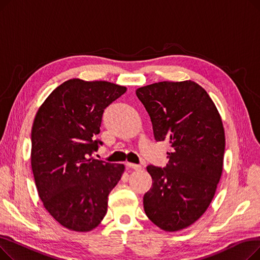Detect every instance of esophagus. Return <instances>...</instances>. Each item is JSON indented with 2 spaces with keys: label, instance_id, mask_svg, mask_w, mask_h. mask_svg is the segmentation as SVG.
<instances>
[{
  "label": "esophagus",
  "instance_id": "34e87169",
  "mask_svg": "<svg viewBox=\"0 0 260 260\" xmlns=\"http://www.w3.org/2000/svg\"><path fill=\"white\" fill-rule=\"evenodd\" d=\"M126 166H127L128 168L133 169V170H136V171H138V170H141V169H142V167H141L140 165H135V163H131V162H127Z\"/></svg>",
  "mask_w": 260,
  "mask_h": 260
}]
</instances>
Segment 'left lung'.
Masks as SVG:
<instances>
[{
  "label": "left lung",
  "instance_id": "obj_1",
  "mask_svg": "<svg viewBox=\"0 0 260 260\" xmlns=\"http://www.w3.org/2000/svg\"><path fill=\"white\" fill-rule=\"evenodd\" d=\"M156 141H169L167 168L148 166L151 189L143 197L148 219L166 232L196 222L211 204L221 178L225 136L209 93L192 80L139 87Z\"/></svg>",
  "mask_w": 260,
  "mask_h": 260
}]
</instances>
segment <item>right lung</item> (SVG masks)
I'll return each mask as SVG.
<instances>
[{"mask_svg":"<svg viewBox=\"0 0 260 260\" xmlns=\"http://www.w3.org/2000/svg\"><path fill=\"white\" fill-rule=\"evenodd\" d=\"M126 91L107 81L71 79L53 89L38 109L31 128L30 161L40 199L62 226L75 232L97 228L107 197L124 165L89 158L101 141L104 108Z\"/></svg>","mask_w":260,"mask_h":260,"instance_id":"obj_1","label":"right lung"}]
</instances>
